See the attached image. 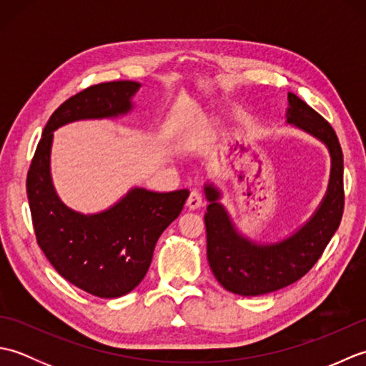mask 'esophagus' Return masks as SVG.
Here are the masks:
<instances>
[{
	"mask_svg": "<svg viewBox=\"0 0 366 366\" xmlns=\"http://www.w3.org/2000/svg\"><path fill=\"white\" fill-rule=\"evenodd\" d=\"M201 206H203V198H201V193L193 190L187 199V207L190 209V211H197V209H199Z\"/></svg>",
	"mask_w": 366,
	"mask_h": 366,
	"instance_id": "34e87169",
	"label": "esophagus"
}]
</instances>
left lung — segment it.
I'll return each instance as SVG.
<instances>
[{"label": "left lung", "mask_w": 366, "mask_h": 366, "mask_svg": "<svg viewBox=\"0 0 366 366\" xmlns=\"http://www.w3.org/2000/svg\"><path fill=\"white\" fill-rule=\"evenodd\" d=\"M286 122L320 139L330 154L327 192L315 214L292 234L270 244H259L242 234L220 203L222 190L204 184L207 212V261L224 290L239 295L274 292L297 282L321 258L340 227L345 209L343 152L335 130L320 113L292 92L287 94Z\"/></svg>", "instance_id": "1"}]
</instances>
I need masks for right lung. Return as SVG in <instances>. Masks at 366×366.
<instances>
[{
  "mask_svg": "<svg viewBox=\"0 0 366 366\" xmlns=\"http://www.w3.org/2000/svg\"><path fill=\"white\" fill-rule=\"evenodd\" d=\"M139 88L127 80L100 83L67 99L46 122L26 177L36 239L46 259L67 282L102 299L121 297L142 283L155 244L181 214L189 190L134 187L102 212H76L51 181L53 132L75 121L126 116Z\"/></svg>",
  "mask_w": 366,
  "mask_h": 366,
  "instance_id": "right-lung-1",
  "label": "right lung"
}]
</instances>
